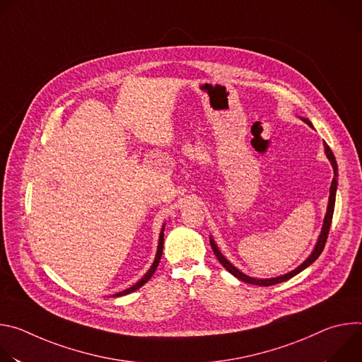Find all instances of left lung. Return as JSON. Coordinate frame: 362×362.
I'll list each match as a JSON object with an SVG mask.
<instances>
[{"label": "left lung", "mask_w": 362, "mask_h": 362, "mask_svg": "<svg viewBox=\"0 0 362 362\" xmlns=\"http://www.w3.org/2000/svg\"><path fill=\"white\" fill-rule=\"evenodd\" d=\"M300 120H302V122H305L308 126H311V127L314 129L313 123L309 122L308 119L300 117ZM324 148H325L327 158H328V160L331 162L332 169H334V179H332V183H331V187H329V202H328V208H327V215H325V219H324L322 230H321V233H320L318 242H317V245H315V247H314L313 253L309 255V256L306 257V261H305V262H302L296 269H293V271H291V272H288V274H285V275H281V276H276V278H269V279H256V278H250V276L245 275V274H243V272H240L236 267H233V265L226 259V257L221 253V250L218 249L216 243H215V242H214V239L211 238V246H212V249H214V253H215V255H216V257H218V261H219V262L222 264V267H223L226 271H229L233 276H236L238 279H240V281H243V282H246V284L259 285V286H271V285L281 284V282H285V281L291 279L292 276L298 275L299 272H302L305 268H308L309 265L314 264V262L318 259V256L322 253V250H324V247H325L327 238H328V233H329V228H331V222H332V215H334V208H335L337 186H338V180H337V179H338V166H337L335 156H334L332 150L329 148V146H328L325 141H324Z\"/></svg>", "instance_id": "obj_1"}]
</instances>
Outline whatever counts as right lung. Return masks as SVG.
<instances>
[{
	"label": "right lung",
	"mask_w": 362,
	"mask_h": 362,
	"mask_svg": "<svg viewBox=\"0 0 362 362\" xmlns=\"http://www.w3.org/2000/svg\"><path fill=\"white\" fill-rule=\"evenodd\" d=\"M163 230H165V226L162 228V232H160V236H159V246H158V252H156V257H154V262H153V265L150 267V269L146 272V275L139 281V282H136L133 286H130L129 289H126V291H122V292H119V293H116V295H113V296H123V295H127V293H130V292H134L136 289H139L140 286H143L151 276H153V274H154V271H156V268H158V265H159V262H160V257H162V253H163Z\"/></svg>",
	"instance_id": "add662e5"
}]
</instances>
